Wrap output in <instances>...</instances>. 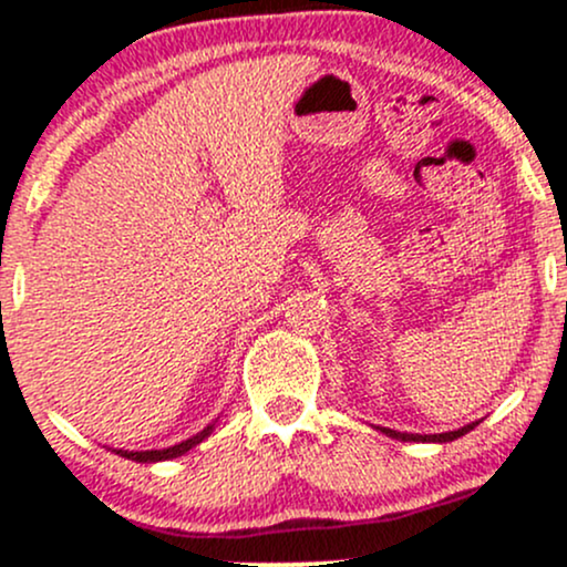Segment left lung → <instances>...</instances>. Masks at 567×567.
I'll return each instance as SVG.
<instances>
[{
    "label": "left lung",
    "instance_id": "8db88e82",
    "mask_svg": "<svg viewBox=\"0 0 567 567\" xmlns=\"http://www.w3.org/2000/svg\"><path fill=\"white\" fill-rule=\"evenodd\" d=\"M478 422H471V425L460 427V431H450V433H433V435H420V433H398V431H390V427H379L384 435H390V439H398V441H439V444H446V441H455L460 435H465L468 431H474Z\"/></svg>",
    "mask_w": 567,
    "mask_h": 567
}]
</instances>
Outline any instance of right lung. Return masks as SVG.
<instances>
[{
  "instance_id": "obj_1",
  "label": "right lung",
  "mask_w": 567,
  "mask_h": 567,
  "mask_svg": "<svg viewBox=\"0 0 567 567\" xmlns=\"http://www.w3.org/2000/svg\"><path fill=\"white\" fill-rule=\"evenodd\" d=\"M213 427H215V425H207V427H204L202 433H196V435H193V439L183 441V444H174V446H169V450H147V452L112 450V452H115V455H121V457L136 460V463H158V460H172V457H179V455H185V452L193 450V446H196V444H202V441L207 439L209 433H213Z\"/></svg>"
}]
</instances>
